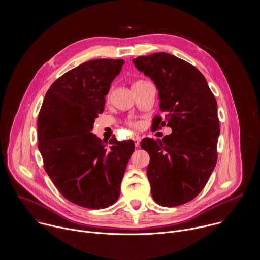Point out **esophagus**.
<instances>
[{"instance_id": "34e87169", "label": "esophagus", "mask_w": 260, "mask_h": 260, "mask_svg": "<svg viewBox=\"0 0 260 260\" xmlns=\"http://www.w3.org/2000/svg\"><path fill=\"white\" fill-rule=\"evenodd\" d=\"M134 143H135V146L136 147H139L140 146V138L139 137H134Z\"/></svg>"}]
</instances>
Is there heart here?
<instances>
[{
  "label": "heart",
  "mask_w": 260,
  "mask_h": 260,
  "mask_svg": "<svg viewBox=\"0 0 260 260\" xmlns=\"http://www.w3.org/2000/svg\"><path fill=\"white\" fill-rule=\"evenodd\" d=\"M138 82H141V81H137L136 83H138ZM131 125H133L134 127H140L141 126V123L139 122V121H133V122H131Z\"/></svg>",
  "instance_id": "heart-1"
}]
</instances>
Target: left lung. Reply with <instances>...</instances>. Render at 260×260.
Here are the masks:
<instances>
[{
  "instance_id": "8db88e82",
  "label": "left lung",
  "mask_w": 260,
  "mask_h": 260,
  "mask_svg": "<svg viewBox=\"0 0 260 260\" xmlns=\"http://www.w3.org/2000/svg\"><path fill=\"white\" fill-rule=\"evenodd\" d=\"M133 62L158 89L159 109L166 115L164 120L154 118L155 128L167 125L173 131L162 141L141 142L150 156L147 177L152 198L164 207L186 204L203 190L217 162L216 99L203 74L175 55L153 53Z\"/></svg>"
}]
</instances>
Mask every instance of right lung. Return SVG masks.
I'll list each match as a JSON object with an SVG mask.
<instances>
[{
	"label": "right lung",
	"mask_w": 260,
	"mask_h": 260,
	"mask_svg": "<svg viewBox=\"0 0 260 260\" xmlns=\"http://www.w3.org/2000/svg\"><path fill=\"white\" fill-rule=\"evenodd\" d=\"M123 59H93L55 80L38 116V148L44 169L71 203L104 209L119 198L134 141H102L91 133L103 113L105 96Z\"/></svg>",
	"instance_id": "1"
}]
</instances>
